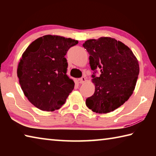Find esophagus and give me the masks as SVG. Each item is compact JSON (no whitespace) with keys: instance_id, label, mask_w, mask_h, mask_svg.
I'll return each mask as SVG.
<instances>
[{"instance_id":"esophagus-1","label":"esophagus","mask_w":156,"mask_h":156,"mask_svg":"<svg viewBox=\"0 0 156 156\" xmlns=\"http://www.w3.org/2000/svg\"><path fill=\"white\" fill-rule=\"evenodd\" d=\"M79 81H80V83L81 84H83L86 82V78L84 77V76H83V77H81L80 78H79Z\"/></svg>"}]
</instances>
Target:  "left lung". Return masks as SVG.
<instances>
[{
  "mask_svg": "<svg viewBox=\"0 0 156 156\" xmlns=\"http://www.w3.org/2000/svg\"><path fill=\"white\" fill-rule=\"evenodd\" d=\"M83 46L90 55L95 84L94 95L86 100L87 107L96 113L113 112L133 94L140 72L138 60L127 46L110 37L89 39ZM97 69L101 71L98 77Z\"/></svg>",
  "mask_w": 156,
  "mask_h": 156,
  "instance_id": "obj_1",
  "label": "left lung"
}]
</instances>
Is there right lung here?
<instances>
[{"label":"right lung","instance_id":"right-lung-1","mask_svg":"<svg viewBox=\"0 0 156 156\" xmlns=\"http://www.w3.org/2000/svg\"><path fill=\"white\" fill-rule=\"evenodd\" d=\"M78 43L72 38L46 35L32 42L23 53L17 75L25 96L36 107L52 112L65 104L75 84L67 75L65 56Z\"/></svg>","mask_w":156,"mask_h":156}]
</instances>
